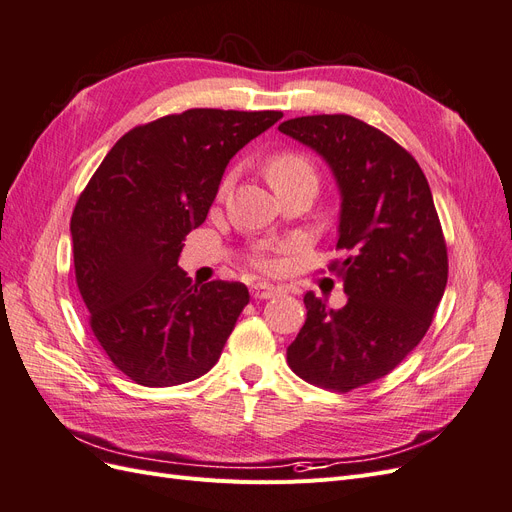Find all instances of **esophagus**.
<instances>
[{
    "mask_svg": "<svg viewBox=\"0 0 512 512\" xmlns=\"http://www.w3.org/2000/svg\"><path fill=\"white\" fill-rule=\"evenodd\" d=\"M284 290L280 286H273V284H254L252 286V297L254 299H273V297H280Z\"/></svg>",
    "mask_w": 512,
    "mask_h": 512,
    "instance_id": "obj_1",
    "label": "esophagus"
}]
</instances>
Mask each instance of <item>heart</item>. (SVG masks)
I'll return each mask as SVG.
<instances>
[{
  "label": "heart",
  "instance_id": "heart-1",
  "mask_svg": "<svg viewBox=\"0 0 512 512\" xmlns=\"http://www.w3.org/2000/svg\"><path fill=\"white\" fill-rule=\"evenodd\" d=\"M265 175L269 179V183L273 185V190H282L286 185L292 183H301V181H309L316 183V170L312 166L303 153L299 151H275L273 156H269L267 164H265ZM228 188V179H224L222 183V192ZM256 265L265 267V260H256Z\"/></svg>",
  "mask_w": 512,
  "mask_h": 512
}]
</instances>
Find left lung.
<instances>
[{
    "mask_svg": "<svg viewBox=\"0 0 512 512\" xmlns=\"http://www.w3.org/2000/svg\"><path fill=\"white\" fill-rule=\"evenodd\" d=\"M280 132L312 147L342 194L339 239L329 271L348 303L303 297L307 318L288 346L290 369L309 384L348 393L406 359L425 337L448 280L446 241L429 183L410 153L350 115H309Z\"/></svg>",
    "mask_w": 512,
    "mask_h": 512,
    "instance_id": "8db88e82",
    "label": "left lung"
}]
</instances>
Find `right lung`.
I'll list each match as a JSON object with an SVG mask.
<instances>
[{"mask_svg": "<svg viewBox=\"0 0 512 512\" xmlns=\"http://www.w3.org/2000/svg\"><path fill=\"white\" fill-rule=\"evenodd\" d=\"M282 111L190 108L123 134L76 200V286L113 365L143 386L196 380L218 363L250 292L192 284L177 267L224 170Z\"/></svg>", "mask_w": 512, "mask_h": 512, "instance_id": "obj_1", "label": "right lung"}]
</instances>
